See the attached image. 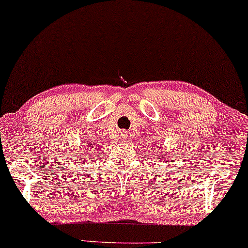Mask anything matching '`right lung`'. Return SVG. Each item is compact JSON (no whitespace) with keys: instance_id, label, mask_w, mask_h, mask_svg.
Returning a JSON list of instances; mask_svg holds the SVG:
<instances>
[{"instance_id":"obj_1","label":"right lung","mask_w":248,"mask_h":248,"mask_svg":"<svg viewBox=\"0 0 248 248\" xmlns=\"http://www.w3.org/2000/svg\"><path fill=\"white\" fill-rule=\"evenodd\" d=\"M89 149H90V147H89ZM82 159H83V158H82Z\"/></svg>"}]
</instances>
